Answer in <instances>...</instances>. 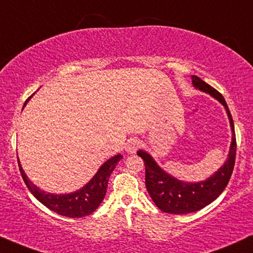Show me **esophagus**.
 Instances as JSON below:
<instances>
[{
  "label": "esophagus",
  "instance_id": "1",
  "mask_svg": "<svg viewBox=\"0 0 253 253\" xmlns=\"http://www.w3.org/2000/svg\"><path fill=\"white\" fill-rule=\"evenodd\" d=\"M139 144H141V142H139L138 139H135V138L129 139V141L126 142V151L129 152V154H135V152L138 150Z\"/></svg>",
  "mask_w": 253,
  "mask_h": 253
}]
</instances>
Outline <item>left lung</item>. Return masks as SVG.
Wrapping results in <instances>:
<instances>
[{"mask_svg": "<svg viewBox=\"0 0 253 253\" xmlns=\"http://www.w3.org/2000/svg\"><path fill=\"white\" fill-rule=\"evenodd\" d=\"M192 83L196 88L209 92L225 107L232 130V143L229 158L225 164L212 177L199 183H184L177 180L164 172L156 164L152 157L145 151L139 150L137 155L142 158L145 165V186L152 201L160 210L167 213L183 214L195 212L212 203L224 191L229 183L236 161V133L233 120L222 93L209 85L198 76H192Z\"/></svg>", "mask_w": 253, "mask_h": 253, "instance_id": "8db88e82", "label": "left lung"}]
</instances>
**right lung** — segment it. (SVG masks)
<instances>
[{
  "mask_svg": "<svg viewBox=\"0 0 253 253\" xmlns=\"http://www.w3.org/2000/svg\"><path fill=\"white\" fill-rule=\"evenodd\" d=\"M26 103H24V105H26ZM121 160V155L110 158L99 168L97 173L92 177V179L84 188L76 192L69 193V195H52V193L42 191L28 179L23 169L21 168L20 162H18V167H20V172L27 188L44 207L50 209L56 213L61 214V216L80 218L92 213L99 207V204L105 197L109 177Z\"/></svg>",
  "mask_w": 253,
  "mask_h": 253,
  "instance_id": "1",
  "label": "right lung"
}]
</instances>
